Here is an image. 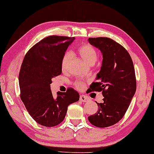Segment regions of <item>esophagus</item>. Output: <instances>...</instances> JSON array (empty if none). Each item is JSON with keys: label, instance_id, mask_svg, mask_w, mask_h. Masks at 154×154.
I'll use <instances>...</instances> for the list:
<instances>
[{"label": "esophagus", "instance_id": "1", "mask_svg": "<svg viewBox=\"0 0 154 154\" xmlns=\"http://www.w3.org/2000/svg\"><path fill=\"white\" fill-rule=\"evenodd\" d=\"M80 100L82 102H83V103H86V102L89 101V97H87L86 95L82 94V95L80 96Z\"/></svg>", "mask_w": 154, "mask_h": 154}]
</instances>
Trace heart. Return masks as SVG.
Wrapping results in <instances>:
<instances>
[{"mask_svg": "<svg viewBox=\"0 0 154 154\" xmlns=\"http://www.w3.org/2000/svg\"><path fill=\"white\" fill-rule=\"evenodd\" d=\"M79 54L85 63L89 65H94L98 58V53L97 50L89 44L82 45L79 49ZM71 57V54L70 52H66L64 54L61 62V68L63 70L67 68L69 60ZM86 85V82L82 79H78L74 82V86L78 89H82Z\"/></svg>", "mask_w": 154, "mask_h": 154, "instance_id": "b5f03b06", "label": "heart"}]
</instances>
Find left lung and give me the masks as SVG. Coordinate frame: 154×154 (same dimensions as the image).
<instances>
[{
	"mask_svg": "<svg viewBox=\"0 0 154 154\" xmlns=\"http://www.w3.org/2000/svg\"><path fill=\"white\" fill-rule=\"evenodd\" d=\"M89 44L103 54V64L97 75L98 82L90 86L92 91H102L103 103L94 115L88 117L95 127L104 128L116 124L128 109L136 91L135 72L132 58L124 47L109 38H89Z\"/></svg>",
	"mask_w": 154,
	"mask_h": 154,
	"instance_id": "8db88e82",
	"label": "left lung"
}]
</instances>
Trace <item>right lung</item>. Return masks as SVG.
Returning <instances> with one entry per match:
<instances>
[{"label":"right lung","instance_id":"right-lung-1","mask_svg":"<svg viewBox=\"0 0 154 154\" xmlns=\"http://www.w3.org/2000/svg\"><path fill=\"white\" fill-rule=\"evenodd\" d=\"M74 37L50 35L29 49L19 75L20 98L30 116L41 125L55 127L66 116L68 107L79 100L72 88L58 91L54 97L50 89L52 78L62 73L61 62Z\"/></svg>","mask_w":154,"mask_h":154}]
</instances>
